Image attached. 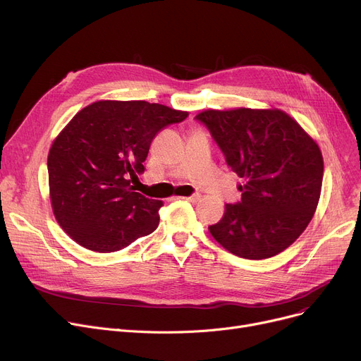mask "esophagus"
<instances>
[{"mask_svg": "<svg viewBox=\"0 0 361 361\" xmlns=\"http://www.w3.org/2000/svg\"><path fill=\"white\" fill-rule=\"evenodd\" d=\"M183 199H185V200H188V202H197V200L200 199V196H199V195H192V196H188V197H183Z\"/></svg>", "mask_w": 361, "mask_h": 361, "instance_id": "obj_1", "label": "esophagus"}]
</instances>
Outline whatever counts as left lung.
Returning <instances> with one entry per match:
<instances>
[{
  "instance_id": "left-lung-1",
  "label": "left lung",
  "mask_w": 361,
  "mask_h": 361,
  "mask_svg": "<svg viewBox=\"0 0 361 361\" xmlns=\"http://www.w3.org/2000/svg\"><path fill=\"white\" fill-rule=\"evenodd\" d=\"M244 180L241 200L209 226L230 253L272 257L306 230L320 197L324 158L316 142L279 109H207L195 117Z\"/></svg>"
}]
</instances>
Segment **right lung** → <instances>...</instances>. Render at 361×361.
I'll list each match as a JSON object with an SVG mask.
<instances>
[{"instance_id":"right-lung-1","label":"right lung","mask_w":361,"mask_h":361,"mask_svg":"<svg viewBox=\"0 0 361 361\" xmlns=\"http://www.w3.org/2000/svg\"><path fill=\"white\" fill-rule=\"evenodd\" d=\"M188 112L146 101H98L79 111L49 149L54 215L83 247L111 253L157 230L161 200L135 192L152 140Z\"/></svg>"}]
</instances>
